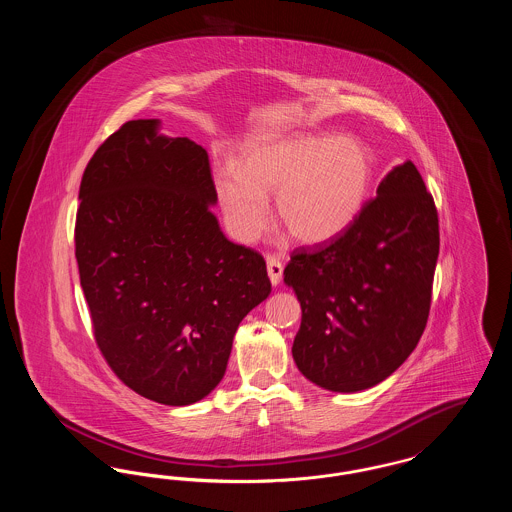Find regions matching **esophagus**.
<instances>
[{
	"instance_id": "1",
	"label": "esophagus",
	"mask_w": 512,
	"mask_h": 512,
	"mask_svg": "<svg viewBox=\"0 0 512 512\" xmlns=\"http://www.w3.org/2000/svg\"><path fill=\"white\" fill-rule=\"evenodd\" d=\"M267 270L268 278H270L272 286H278V284H280V280H282V272H284V265H282V263H280L278 259H274V257H268Z\"/></svg>"
}]
</instances>
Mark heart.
Wrapping results in <instances>:
<instances>
[{
  "mask_svg": "<svg viewBox=\"0 0 512 512\" xmlns=\"http://www.w3.org/2000/svg\"><path fill=\"white\" fill-rule=\"evenodd\" d=\"M374 157L353 136L292 134L251 147L240 169L215 176V192L228 230L255 242L268 222V195L276 217L305 245L326 244L345 232L365 207Z\"/></svg>",
  "mask_w": 512,
  "mask_h": 512,
  "instance_id": "obj_1",
  "label": "heart"
}]
</instances>
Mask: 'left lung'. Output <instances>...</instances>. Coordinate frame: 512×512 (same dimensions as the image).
<instances>
[{
  "mask_svg": "<svg viewBox=\"0 0 512 512\" xmlns=\"http://www.w3.org/2000/svg\"><path fill=\"white\" fill-rule=\"evenodd\" d=\"M438 255L434 197L405 161L338 238L293 251L284 282L301 303L292 347L301 374L340 393L391 376L426 328Z\"/></svg>",
  "mask_w": 512,
  "mask_h": 512,
  "instance_id": "1",
  "label": "left lung"
}]
</instances>
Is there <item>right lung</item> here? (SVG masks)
Instances as JSON below:
<instances>
[{
    "label": "right lung",
    "mask_w": 512,
    "mask_h": 512,
    "mask_svg": "<svg viewBox=\"0 0 512 512\" xmlns=\"http://www.w3.org/2000/svg\"><path fill=\"white\" fill-rule=\"evenodd\" d=\"M159 124L124 122L90 159L74 253L107 365L142 397L182 407L219 386L270 280L263 255L220 230L207 151Z\"/></svg>",
    "instance_id": "1"
}]
</instances>
